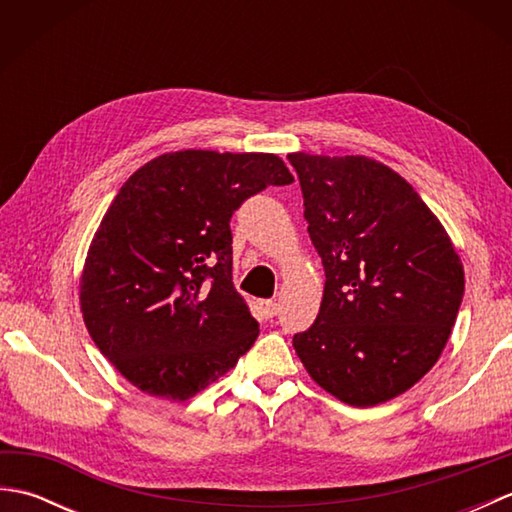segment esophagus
<instances>
[{
	"instance_id": "34e87169",
	"label": "esophagus",
	"mask_w": 512,
	"mask_h": 512,
	"mask_svg": "<svg viewBox=\"0 0 512 512\" xmlns=\"http://www.w3.org/2000/svg\"><path fill=\"white\" fill-rule=\"evenodd\" d=\"M259 306H262V310H264V317L266 319H273L275 317V314H277V303L273 301V299H266V301H262V303H259Z\"/></svg>"
}]
</instances>
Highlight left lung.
<instances>
[{
  "mask_svg": "<svg viewBox=\"0 0 512 512\" xmlns=\"http://www.w3.org/2000/svg\"><path fill=\"white\" fill-rule=\"evenodd\" d=\"M323 262L321 310L292 345L352 407L400 396L436 365L464 297L451 239L411 184L367 156L288 154Z\"/></svg>",
  "mask_w": 512,
  "mask_h": 512,
  "instance_id": "8db88e82",
  "label": "left lung"
}]
</instances>
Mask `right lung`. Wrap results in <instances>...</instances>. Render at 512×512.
<instances>
[{
	"instance_id": "right-lung-1",
	"label": "right lung",
	"mask_w": 512,
	"mask_h": 512,
	"mask_svg": "<svg viewBox=\"0 0 512 512\" xmlns=\"http://www.w3.org/2000/svg\"><path fill=\"white\" fill-rule=\"evenodd\" d=\"M292 180L275 154L184 149L147 162L116 193L85 259L81 312L134 387L189 400L253 347L259 323L233 286L231 217Z\"/></svg>"
}]
</instances>
